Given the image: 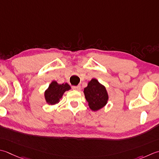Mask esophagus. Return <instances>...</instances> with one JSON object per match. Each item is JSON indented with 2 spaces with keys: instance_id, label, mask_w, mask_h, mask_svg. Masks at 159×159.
<instances>
[{
  "instance_id": "esophagus-1",
  "label": "esophagus",
  "mask_w": 159,
  "mask_h": 159,
  "mask_svg": "<svg viewBox=\"0 0 159 159\" xmlns=\"http://www.w3.org/2000/svg\"><path fill=\"white\" fill-rule=\"evenodd\" d=\"M72 89L74 90H76V91H79L80 89V86L77 85V86H72Z\"/></svg>"
}]
</instances>
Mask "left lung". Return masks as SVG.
Here are the masks:
<instances>
[{"label":"left lung","instance_id":"1","mask_svg":"<svg viewBox=\"0 0 159 159\" xmlns=\"http://www.w3.org/2000/svg\"><path fill=\"white\" fill-rule=\"evenodd\" d=\"M83 92L89 107L92 111H98L107 104L109 96L106 88L96 79H92L89 81L88 86L84 88Z\"/></svg>","mask_w":159,"mask_h":159}]
</instances>
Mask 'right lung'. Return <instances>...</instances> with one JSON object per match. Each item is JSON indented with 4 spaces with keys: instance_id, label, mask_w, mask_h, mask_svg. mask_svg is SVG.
<instances>
[{
    "instance_id": "right-lung-1",
    "label": "right lung",
    "mask_w": 159,
    "mask_h": 159,
    "mask_svg": "<svg viewBox=\"0 0 159 159\" xmlns=\"http://www.w3.org/2000/svg\"><path fill=\"white\" fill-rule=\"evenodd\" d=\"M71 89L67 83L58 84L57 81H52L49 88L45 92V98L46 102L49 105L58 103L64 93Z\"/></svg>"
}]
</instances>
